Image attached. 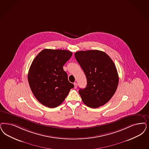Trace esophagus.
<instances>
[{
    "label": "esophagus",
    "instance_id": "esophagus-1",
    "mask_svg": "<svg viewBox=\"0 0 149 149\" xmlns=\"http://www.w3.org/2000/svg\"><path fill=\"white\" fill-rule=\"evenodd\" d=\"M74 88H77V82H74Z\"/></svg>",
    "mask_w": 149,
    "mask_h": 149
}]
</instances>
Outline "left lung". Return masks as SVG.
<instances>
[{
  "mask_svg": "<svg viewBox=\"0 0 149 149\" xmlns=\"http://www.w3.org/2000/svg\"><path fill=\"white\" fill-rule=\"evenodd\" d=\"M75 57L87 79L86 87L79 91L83 102L93 108L108 102L119 82L118 72L111 58L98 50L78 51Z\"/></svg>",
  "mask_w": 149,
  "mask_h": 149,
  "instance_id": "obj_1",
  "label": "left lung"
}]
</instances>
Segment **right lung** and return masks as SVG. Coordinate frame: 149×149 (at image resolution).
<instances>
[{"label": "right lung", "mask_w": 149, "mask_h": 149, "mask_svg": "<svg viewBox=\"0 0 149 149\" xmlns=\"http://www.w3.org/2000/svg\"><path fill=\"white\" fill-rule=\"evenodd\" d=\"M72 54L64 49H45L33 59L28 81L35 97L43 105L49 108L58 107L74 87L63 69Z\"/></svg>", "instance_id": "obj_1"}]
</instances>
